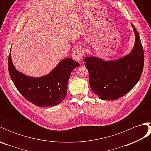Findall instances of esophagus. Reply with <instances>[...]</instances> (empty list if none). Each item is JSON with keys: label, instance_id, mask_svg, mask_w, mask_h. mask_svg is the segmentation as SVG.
I'll use <instances>...</instances> for the list:
<instances>
[{"label": "esophagus", "instance_id": "esophagus-1", "mask_svg": "<svg viewBox=\"0 0 151 151\" xmlns=\"http://www.w3.org/2000/svg\"><path fill=\"white\" fill-rule=\"evenodd\" d=\"M72 55L74 60L80 62V61H81V60L82 59L83 56H84V51H83L82 49L77 48V49L73 50Z\"/></svg>", "mask_w": 151, "mask_h": 151}]
</instances>
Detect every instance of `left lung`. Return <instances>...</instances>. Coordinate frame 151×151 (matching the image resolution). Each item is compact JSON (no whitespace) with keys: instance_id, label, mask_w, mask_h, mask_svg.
Instances as JSON below:
<instances>
[{"instance_id":"1","label":"left lung","mask_w":151,"mask_h":151,"mask_svg":"<svg viewBox=\"0 0 151 151\" xmlns=\"http://www.w3.org/2000/svg\"><path fill=\"white\" fill-rule=\"evenodd\" d=\"M136 36L134 49L122 58L105 62L95 57L84 59L89 71L91 90L102 100H115L129 93L142 75L144 65V52L136 28L132 24Z\"/></svg>"}]
</instances>
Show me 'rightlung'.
Listing matches in <instances>:
<instances>
[{"label": "right lung", "instance_id": "add662e5", "mask_svg": "<svg viewBox=\"0 0 151 151\" xmlns=\"http://www.w3.org/2000/svg\"><path fill=\"white\" fill-rule=\"evenodd\" d=\"M80 65L71 58H65L47 75L33 78L17 71L9 53L8 70L13 82L23 97L37 106H53L62 102L67 91V83L72 70Z\"/></svg>", "mask_w": 151, "mask_h": 151}]
</instances>
